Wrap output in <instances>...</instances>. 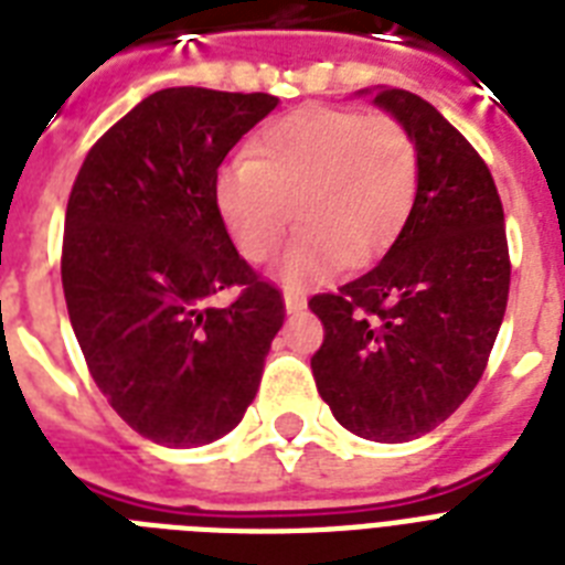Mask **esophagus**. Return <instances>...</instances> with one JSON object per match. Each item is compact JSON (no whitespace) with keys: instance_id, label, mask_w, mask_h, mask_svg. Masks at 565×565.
Instances as JSON below:
<instances>
[{"instance_id":"1","label":"esophagus","mask_w":565,"mask_h":565,"mask_svg":"<svg viewBox=\"0 0 565 565\" xmlns=\"http://www.w3.org/2000/svg\"><path fill=\"white\" fill-rule=\"evenodd\" d=\"M305 305H308V301H305L301 292H284V308H287V313H299V310H305Z\"/></svg>"}]
</instances>
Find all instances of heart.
<instances>
[{
  "instance_id": "1",
  "label": "heart",
  "mask_w": 565,
  "mask_h": 565,
  "mask_svg": "<svg viewBox=\"0 0 565 565\" xmlns=\"http://www.w3.org/2000/svg\"><path fill=\"white\" fill-rule=\"evenodd\" d=\"M416 193L419 154L402 122L319 105L266 122L246 158L213 181L222 225L252 264L269 260L296 220L299 237L278 266L290 287L317 281L334 260L361 269L384 255Z\"/></svg>"
}]
</instances>
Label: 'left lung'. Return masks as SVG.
Returning <instances> with one entry per match:
<instances>
[{
    "instance_id": "8db88e82",
    "label": "left lung",
    "mask_w": 565,
    "mask_h": 565,
    "mask_svg": "<svg viewBox=\"0 0 565 565\" xmlns=\"http://www.w3.org/2000/svg\"><path fill=\"white\" fill-rule=\"evenodd\" d=\"M419 154L413 211L361 278L310 299L326 340L310 358L345 430L407 443L446 422L487 370L510 292L504 211L487 163L416 93L375 87Z\"/></svg>"
}]
</instances>
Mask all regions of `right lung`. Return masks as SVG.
Returning <instances> with one entry per match:
<instances>
[{"label":"right lung","instance_id":"obj_1","mask_svg":"<svg viewBox=\"0 0 565 565\" xmlns=\"http://www.w3.org/2000/svg\"><path fill=\"white\" fill-rule=\"evenodd\" d=\"M269 93L167 87L84 158L64 220L61 281L75 340L110 407L167 448L207 446L255 402L284 326L222 225L213 181ZM238 290L220 309L216 291Z\"/></svg>","mask_w":565,"mask_h":565}]
</instances>
